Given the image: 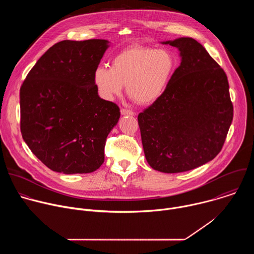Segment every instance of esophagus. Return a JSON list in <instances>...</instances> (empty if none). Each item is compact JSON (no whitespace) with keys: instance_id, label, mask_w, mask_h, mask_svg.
<instances>
[{"instance_id":"obj_1","label":"esophagus","mask_w":254,"mask_h":254,"mask_svg":"<svg viewBox=\"0 0 254 254\" xmlns=\"http://www.w3.org/2000/svg\"><path fill=\"white\" fill-rule=\"evenodd\" d=\"M121 114L123 116H134V112L130 111V110H127V108H122L121 110Z\"/></svg>"}]
</instances>
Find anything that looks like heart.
<instances>
[{
  "label": "heart",
  "instance_id": "b5f03b06",
  "mask_svg": "<svg viewBox=\"0 0 254 254\" xmlns=\"http://www.w3.org/2000/svg\"><path fill=\"white\" fill-rule=\"evenodd\" d=\"M176 67V57L170 50L132 45L114 58L112 67L97 66L93 81L105 100L120 96L126 85L127 95L134 102L149 105L165 92Z\"/></svg>",
  "mask_w": 254,
  "mask_h": 254
}]
</instances>
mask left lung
<instances>
[{
    "mask_svg": "<svg viewBox=\"0 0 254 254\" xmlns=\"http://www.w3.org/2000/svg\"><path fill=\"white\" fill-rule=\"evenodd\" d=\"M177 47L180 66L162 96L137 117L144 156L163 173L198 168L218 155L233 120L227 75L195 39Z\"/></svg>",
    "mask_w": 254,
    "mask_h": 254,
    "instance_id": "8db88e82",
    "label": "left lung"
}]
</instances>
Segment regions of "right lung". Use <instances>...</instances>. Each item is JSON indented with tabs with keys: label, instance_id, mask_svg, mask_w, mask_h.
Returning <instances> with one entry per match:
<instances>
[{
	"label": "right lung",
	"instance_id": "obj_1",
	"mask_svg": "<svg viewBox=\"0 0 254 254\" xmlns=\"http://www.w3.org/2000/svg\"><path fill=\"white\" fill-rule=\"evenodd\" d=\"M108 41L64 40L33 66L20 88L21 133L50 170L86 174L104 162L106 137L120 107L100 98L93 81Z\"/></svg>",
	"mask_w": 254,
	"mask_h": 254
}]
</instances>
